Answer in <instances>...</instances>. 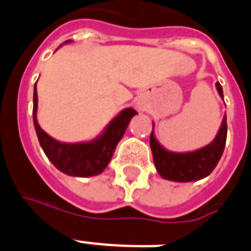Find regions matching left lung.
<instances>
[{"instance_id":"8db88e82","label":"left lung","mask_w":251,"mask_h":251,"mask_svg":"<svg viewBox=\"0 0 251 251\" xmlns=\"http://www.w3.org/2000/svg\"><path fill=\"white\" fill-rule=\"evenodd\" d=\"M220 98L224 100L223 88L220 83H216ZM153 127V124H152ZM226 141V116L223 117L222 125L219 127L216 137L210 145L191 152H173L168 151L159 143L155 137L153 129L150 137V146L152 151L153 164L157 173L164 179L175 182H190L198 181L210 175L218 165L223 155Z\"/></svg>"}]
</instances>
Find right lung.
I'll return each instance as SVG.
<instances>
[{
	"label": "right lung",
	"instance_id": "1",
	"mask_svg": "<svg viewBox=\"0 0 251 251\" xmlns=\"http://www.w3.org/2000/svg\"><path fill=\"white\" fill-rule=\"evenodd\" d=\"M72 40H66L68 44ZM64 44H61L62 47ZM37 91L36 84L33 88V125L43 151L49 161L62 173L73 177H91L100 175L117 147L118 142L124 137L130 120L138 114L133 108L122 109L112 121L105 126L102 133L92 141L79 143H64L52 138L41 129L37 122Z\"/></svg>",
	"mask_w": 251,
	"mask_h": 251
}]
</instances>
